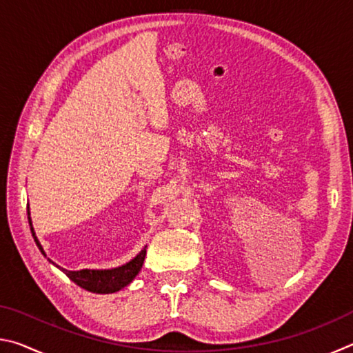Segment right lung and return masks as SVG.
<instances>
[{"label": "right lung", "instance_id": "1", "mask_svg": "<svg viewBox=\"0 0 353 353\" xmlns=\"http://www.w3.org/2000/svg\"><path fill=\"white\" fill-rule=\"evenodd\" d=\"M28 219H29V225H31L34 241L39 246L40 252L45 255V250L41 248V244L39 243L37 236H35V232L32 229L31 218H29V210H28ZM145 255H146V248L143 249L134 260H130L129 263H126V265L119 268H113V270L67 271L62 268V271L67 274V277H70V280H73L76 285H79L81 288L92 292H98V294H109V292H115L132 282L137 274H139L141 270L143 261H145Z\"/></svg>", "mask_w": 353, "mask_h": 353}]
</instances>
